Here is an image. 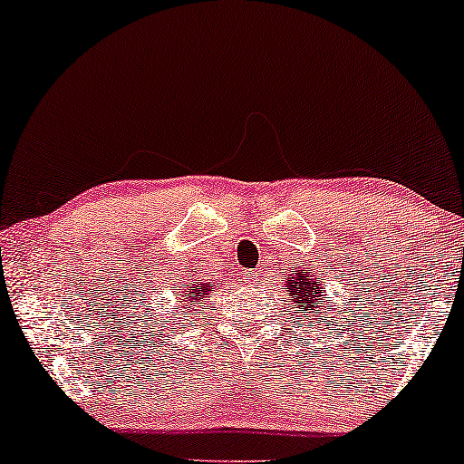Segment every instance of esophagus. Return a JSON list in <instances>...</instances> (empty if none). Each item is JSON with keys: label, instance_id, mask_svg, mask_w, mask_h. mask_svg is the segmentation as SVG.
<instances>
[{"label": "esophagus", "instance_id": "obj_1", "mask_svg": "<svg viewBox=\"0 0 464 464\" xmlns=\"http://www.w3.org/2000/svg\"><path fill=\"white\" fill-rule=\"evenodd\" d=\"M264 270L262 268H257V270H253L251 275H246V278H249V283L251 285H262V281H264Z\"/></svg>", "mask_w": 464, "mask_h": 464}]
</instances>
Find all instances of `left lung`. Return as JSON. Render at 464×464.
<instances>
[{"label": "left lung", "mask_w": 464, "mask_h": 464, "mask_svg": "<svg viewBox=\"0 0 464 464\" xmlns=\"http://www.w3.org/2000/svg\"><path fill=\"white\" fill-rule=\"evenodd\" d=\"M285 287H287V295L295 308L306 310L308 314H314V316H321L319 313L329 310V304H323V295H325V281H323V278H316V275H302L300 270H294L289 275V281ZM327 321H332L335 325L334 314H325L323 319H314V323H319V325H323V323Z\"/></svg>", "instance_id": "obj_1"}]
</instances>
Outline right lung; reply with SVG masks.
Returning a JSON list of instances; mask_svg holds the SVG:
<instances>
[{"label":"right lung","instance_id":"add662e5","mask_svg":"<svg viewBox=\"0 0 464 464\" xmlns=\"http://www.w3.org/2000/svg\"><path fill=\"white\" fill-rule=\"evenodd\" d=\"M181 289H183V294H181V302L183 304H189V306H200L202 300H205L208 291L213 289V283L200 281V278H196L194 275H189V278H186V281H183Z\"/></svg>","mask_w":464,"mask_h":464}]
</instances>
